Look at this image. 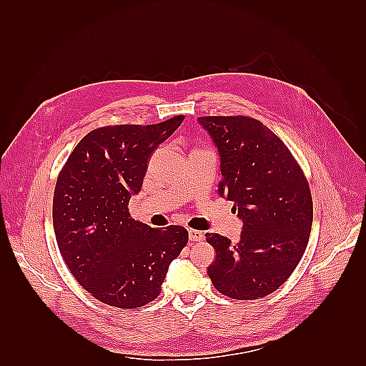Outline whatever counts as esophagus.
Wrapping results in <instances>:
<instances>
[{"mask_svg":"<svg viewBox=\"0 0 366 366\" xmlns=\"http://www.w3.org/2000/svg\"><path fill=\"white\" fill-rule=\"evenodd\" d=\"M189 239L193 240V242H198V240L204 239V234L198 229H189Z\"/></svg>","mask_w":366,"mask_h":366,"instance_id":"1","label":"esophagus"}]
</instances>
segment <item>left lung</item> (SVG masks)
<instances>
[{
  "instance_id": "1",
  "label": "left lung",
  "mask_w": 366,
  "mask_h": 366,
  "mask_svg": "<svg viewBox=\"0 0 366 366\" xmlns=\"http://www.w3.org/2000/svg\"><path fill=\"white\" fill-rule=\"evenodd\" d=\"M219 151V195L242 222L237 244L217 232L207 267L215 290L237 300L274 292L297 267L313 223V201L297 162L274 132L247 116L198 118Z\"/></svg>"
}]
</instances>
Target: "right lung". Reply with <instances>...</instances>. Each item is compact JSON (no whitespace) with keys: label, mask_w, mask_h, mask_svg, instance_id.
<instances>
[{"label":"right lung","mask_w":366,"mask_h":366,"mask_svg":"<svg viewBox=\"0 0 366 366\" xmlns=\"http://www.w3.org/2000/svg\"><path fill=\"white\" fill-rule=\"evenodd\" d=\"M184 116L152 126L89 132L69 155L53 197V228L76 282L100 302L138 308L162 291L169 264L189 240L184 227L149 228L130 219L152 152Z\"/></svg>","instance_id":"obj_1"}]
</instances>
